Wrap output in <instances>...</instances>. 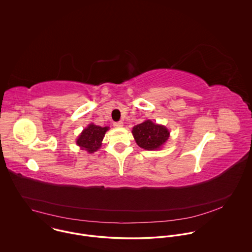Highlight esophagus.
I'll use <instances>...</instances> for the list:
<instances>
[{
    "label": "esophagus",
    "instance_id": "34e87169",
    "mask_svg": "<svg viewBox=\"0 0 252 252\" xmlns=\"http://www.w3.org/2000/svg\"><path fill=\"white\" fill-rule=\"evenodd\" d=\"M113 126H114L115 128H120V127H122V126H123V122H122V121L114 122V123H113Z\"/></svg>",
    "mask_w": 252,
    "mask_h": 252
}]
</instances>
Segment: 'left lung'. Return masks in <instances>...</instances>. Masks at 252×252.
<instances>
[{"label":"left lung","instance_id":"8db88e82","mask_svg":"<svg viewBox=\"0 0 252 252\" xmlns=\"http://www.w3.org/2000/svg\"><path fill=\"white\" fill-rule=\"evenodd\" d=\"M132 134L138 145L145 150L160 149L170 137V132L165 126L155 124L151 120L134 126Z\"/></svg>","mask_w":252,"mask_h":252}]
</instances>
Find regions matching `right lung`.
<instances>
[{
    "mask_svg": "<svg viewBox=\"0 0 252 252\" xmlns=\"http://www.w3.org/2000/svg\"><path fill=\"white\" fill-rule=\"evenodd\" d=\"M108 130V127H101L91 123L81 132L76 140V144L80 146L81 149L93 153L101 147L102 141Z\"/></svg>",
    "mask_w": 252,
    "mask_h": 252,
    "instance_id": "1",
    "label": "right lung"
}]
</instances>
